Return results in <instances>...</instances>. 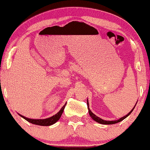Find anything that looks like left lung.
<instances>
[{"label": "left lung", "mask_w": 150, "mask_h": 150, "mask_svg": "<svg viewBox=\"0 0 150 150\" xmlns=\"http://www.w3.org/2000/svg\"><path fill=\"white\" fill-rule=\"evenodd\" d=\"M137 103H138V102H137ZM136 104H137V103H136ZM87 105H88V112H89V114H90V116H91V117L92 118V119H93V120H94V121H96V122L99 123V124H105V125H110V124H117V123H119V122H120V121H123V120H124V119H126V117H128V116H129L130 114H131V112H133V110H134V108H135V105H135V107H133V109H132L131 111V112H129V113L126 114V115H125L124 117H123L120 118V119H118V120H115V121H106V120H104V119H100V117H97V116L96 115V114H93V112H91V110H90V108H89V103H88V99H87Z\"/></svg>", "instance_id": "1"}]
</instances>
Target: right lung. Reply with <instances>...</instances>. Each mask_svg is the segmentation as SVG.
I'll return each instance as SVG.
<instances>
[{"mask_svg": "<svg viewBox=\"0 0 150 150\" xmlns=\"http://www.w3.org/2000/svg\"><path fill=\"white\" fill-rule=\"evenodd\" d=\"M67 105V103L61 108V110L57 112V114H54L50 118H47V119H29V118H26L24 116L21 115V114H18L20 117H22L23 119H24L25 120L29 121V123H31L33 124L38 125V126H51V125L55 124L57 121L59 120V118L61 117L62 114L63 113V111L64 110L65 105Z\"/></svg>", "mask_w": 150, "mask_h": 150, "instance_id": "right-lung-1", "label": "right lung"}]
</instances>
